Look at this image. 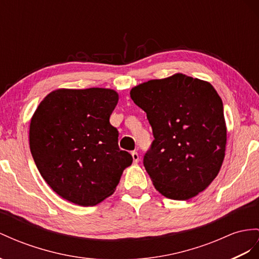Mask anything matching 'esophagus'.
I'll use <instances>...</instances> for the list:
<instances>
[{"label":"esophagus","instance_id":"obj_1","mask_svg":"<svg viewBox=\"0 0 259 259\" xmlns=\"http://www.w3.org/2000/svg\"><path fill=\"white\" fill-rule=\"evenodd\" d=\"M131 155H132V158H134V162H135V163H138L139 160H140V157H139L138 152L132 151V152H131Z\"/></svg>","mask_w":259,"mask_h":259}]
</instances>
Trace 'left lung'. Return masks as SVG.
I'll list each match as a JSON object with an SVG mask.
<instances>
[{
	"mask_svg": "<svg viewBox=\"0 0 259 259\" xmlns=\"http://www.w3.org/2000/svg\"><path fill=\"white\" fill-rule=\"evenodd\" d=\"M130 96L153 132L143 165L155 189L174 200L203 191L221 168L227 144L223 104L213 86L178 73L138 85Z\"/></svg>",
	"mask_w": 259,
	"mask_h": 259,
	"instance_id": "1",
	"label": "left lung"
}]
</instances>
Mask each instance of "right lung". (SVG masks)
Instances as JSON below:
<instances>
[{"label": "right lung", "mask_w": 259, "mask_h": 259, "mask_svg": "<svg viewBox=\"0 0 259 259\" xmlns=\"http://www.w3.org/2000/svg\"><path fill=\"white\" fill-rule=\"evenodd\" d=\"M118 94L107 89L58 90L39 104L29 145L44 180L65 200L89 207L114 193L132 163L109 117Z\"/></svg>", "instance_id": "1"}]
</instances>
